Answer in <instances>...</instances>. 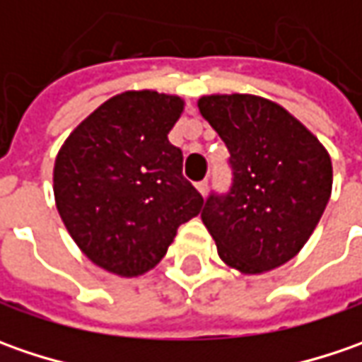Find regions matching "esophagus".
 Instances as JSON below:
<instances>
[{"instance_id": "esophagus-1", "label": "esophagus", "mask_w": 362, "mask_h": 362, "mask_svg": "<svg viewBox=\"0 0 362 362\" xmlns=\"http://www.w3.org/2000/svg\"><path fill=\"white\" fill-rule=\"evenodd\" d=\"M197 191H199L203 197H205V195H207V191H209V183H207V181H202V183H197Z\"/></svg>"}]
</instances>
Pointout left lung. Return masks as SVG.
Instances as JSON below:
<instances>
[{"label":"left lung","instance_id":"1","mask_svg":"<svg viewBox=\"0 0 362 362\" xmlns=\"http://www.w3.org/2000/svg\"><path fill=\"white\" fill-rule=\"evenodd\" d=\"M197 108L231 155V191L211 195L202 211L221 262L247 276L284 266L308 242L330 199L328 151L264 96L207 94Z\"/></svg>","mask_w":362,"mask_h":362}]
</instances>
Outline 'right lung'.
Instances as JSON below:
<instances>
[{"instance_id": "right-lung-1", "label": "right lung", "mask_w": 362, "mask_h": 362, "mask_svg": "<svg viewBox=\"0 0 362 362\" xmlns=\"http://www.w3.org/2000/svg\"><path fill=\"white\" fill-rule=\"evenodd\" d=\"M185 110L177 94L124 90L78 124L54 163L64 226L94 266L120 278L153 270L203 197L183 179L167 134Z\"/></svg>"}]
</instances>
